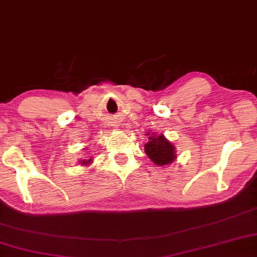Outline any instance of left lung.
Segmentation results:
<instances>
[{"label":"left lung","mask_w":257,"mask_h":257,"mask_svg":"<svg viewBox=\"0 0 257 257\" xmlns=\"http://www.w3.org/2000/svg\"><path fill=\"white\" fill-rule=\"evenodd\" d=\"M148 142L145 145V153L157 166H166L172 164L176 159V147L171 141L154 133H147Z\"/></svg>","instance_id":"obj_1"}]
</instances>
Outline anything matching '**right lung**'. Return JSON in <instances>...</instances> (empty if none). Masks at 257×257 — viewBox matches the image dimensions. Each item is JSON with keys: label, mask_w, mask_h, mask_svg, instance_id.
<instances>
[{"label": "right lung", "mask_w": 257, "mask_h": 257, "mask_svg": "<svg viewBox=\"0 0 257 257\" xmlns=\"http://www.w3.org/2000/svg\"><path fill=\"white\" fill-rule=\"evenodd\" d=\"M92 162H93V158H92V157H89V158H86V159H80L79 164L81 166H87V165H89V164H92Z\"/></svg>", "instance_id": "1"}]
</instances>
